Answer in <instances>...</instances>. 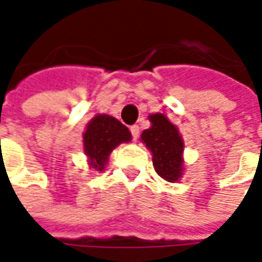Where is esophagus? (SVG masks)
Returning a JSON list of instances; mask_svg holds the SVG:
<instances>
[{
  "instance_id": "34e87169",
  "label": "esophagus",
  "mask_w": 262,
  "mask_h": 262,
  "mask_svg": "<svg viewBox=\"0 0 262 262\" xmlns=\"http://www.w3.org/2000/svg\"><path fill=\"white\" fill-rule=\"evenodd\" d=\"M129 131H131V136H133V140H137L138 136H140V126L138 125H133L129 128Z\"/></svg>"
}]
</instances>
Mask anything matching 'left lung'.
Listing matches in <instances>:
<instances>
[{
	"label": "left lung",
	"mask_w": 262,
	"mask_h": 262,
	"mask_svg": "<svg viewBox=\"0 0 262 262\" xmlns=\"http://www.w3.org/2000/svg\"><path fill=\"white\" fill-rule=\"evenodd\" d=\"M148 119L151 126L143 131L141 140L153 155L155 170L167 182H176L184 169L182 137L163 114H153Z\"/></svg>",
	"instance_id": "1"
}]
</instances>
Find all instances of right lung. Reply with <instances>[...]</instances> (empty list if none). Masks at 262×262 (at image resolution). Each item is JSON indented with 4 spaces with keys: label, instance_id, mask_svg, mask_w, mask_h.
<instances>
[{
    "label": "right lung",
    "instance_id": "obj_1",
    "mask_svg": "<svg viewBox=\"0 0 262 262\" xmlns=\"http://www.w3.org/2000/svg\"><path fill=\"white\" fill-rule=\"evenodd\" d=\"M131 141V133L116 118L109 115H96L83 134L84 153L89 165L95 170H103L109 155L121 143Z\"/></svg>",
    "mask_w": 262,
    "mask_h": 262
}]
</instances>
